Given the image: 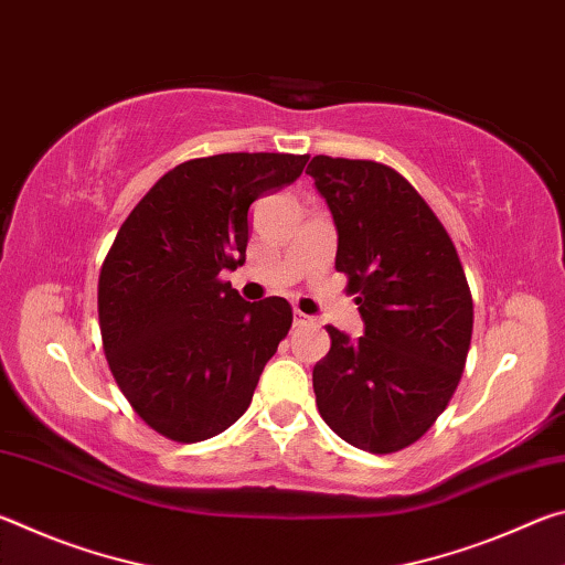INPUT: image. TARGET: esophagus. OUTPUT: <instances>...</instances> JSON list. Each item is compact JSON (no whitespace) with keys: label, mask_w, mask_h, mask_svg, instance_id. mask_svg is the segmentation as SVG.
<instances>
[{"label":"esophagus","mask_w":565,"mask_h":565,"mask_svg":"<svg viewBox=\"0 0 565 565\" xmlns=\"http://www.w3.org/2000/svg\"><path fill=\"white\" fill-rule=\"evenodd\" d=\"M294 323H296V327H313V323H317V321H313L311 317H306V313H301V311H296L294 313Z\"/></svg>","instance_id":"esophagus-1"}]
</instances>
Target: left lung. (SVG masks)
<instances>
[{"instance_id":"1","label":"left lung","mask_w":565,"mask_h":565,"mask_svg":"<svg viewBox=\"0 0 565 565\" xmlns=\"http://www.w3.org/2000/svg\"><path fill=\"white\" fill-rule=\"evenodd\" d=\"M339 232L337 271L363 337L327 327L313 366L321 418L343 441L394 454L418 441L461 381L473 299L456 246L418 191L386 164L313 157L306 167Z\"/></svg>"}]
</instances>
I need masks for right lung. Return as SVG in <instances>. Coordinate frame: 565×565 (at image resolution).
Here are the masks:
<instances>
[{
    "label": "right lung",
    "instance_id": "1",
    "mask_svg": "<svg viewBox=\"0 0 565 565\" xmlns=\"http://www.w3.org/2000/svg\"><path fill=\"white\" fill-rule=\"evenodd\" d=\"M309 154H216L167 171L121 224L99 274L111 376L147 426L206 441L244 416L294 313L218 279L246 259L248 206L301 177Z\"/></svg>",
    "mask_w": 565,
    "mask_h": 565
}]
</instances>
